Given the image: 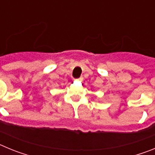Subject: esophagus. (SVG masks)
Segmentation results:
<instances>
[{
	"label": "esophagus",
	"instance_id": "1",
	"mask_svg": "<svg viewBox=\"0 0 155 155\" xmlns=\"http://www.w3.org/2000/svg\"><path fill=\"white\" fill-rule=\"evenodd\" d=\"M83 78H82V77H81V78H78V79H76V81H83Z\"/></svg>",
	"mask_w": 155,
	"mask_h": 155
}]
</instances>
